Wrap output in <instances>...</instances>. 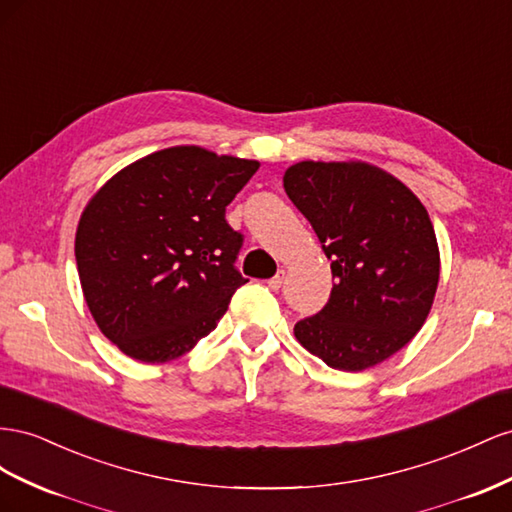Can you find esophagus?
Wrapping results in <instances>:
<instances>
[{
    "label": "esophagus",
    "instance_id": "esophagus-1",
    "mask_svg": "<svg viewBox=\"0 0 512 512\" xmlns=\"http://www.w3.org/2000/svg\"><path fill=\"white\" fill-rule=\"evenodd\" d=\"M283 281H285V272L279 270V272H276V274L272 276V279L268 281V285H270V289H279V287L283 285Z\"/></svg>",
    "mask_w": 512,
    "mask_h": 512
}]
</instances>
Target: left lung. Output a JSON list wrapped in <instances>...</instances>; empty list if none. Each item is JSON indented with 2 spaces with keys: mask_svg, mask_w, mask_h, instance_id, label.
<instances>
[{
  "mask_svg": "<svg viewBox=\"0 0 512 512\" xmlns=\"http://www.w3.org/2000/svg\"><path fill=\"white\" fill-rule=\"evenodd\" d=\"M330 259V300L294 326L302 347L339 371L388 360L425 324L440 281L427 208L392 173L364 160H300L283 175Z\"/></svg>",
  "mask_w": 512,
  "mask_h": 512,
  "instance_id": "8db88e82",
  "label": "left lung"
}]
</instances>
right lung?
Returning a JSON list of instances; mask_svg holds the SVG:
<instances>
[{"mask_svg": "<svg viewBox=\"0 0 512 512\" xmlns=\"http://www.w3.org/2000/svg\"><path fill=\"white\" fill-rule=\"evenodd\" d=\"M259 160L173 145L126 165L81 212L75 257L96 326L145 364L180 358L216 328L244 276L225 208Z\"/></svg>", "mask_w": 512, "mask_h": 512, "instance_id": "right-lung-1", "label": "right lung"}]
</instances>
